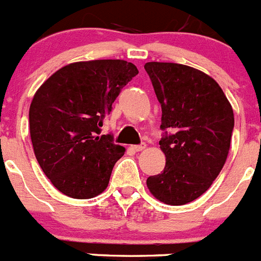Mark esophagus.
<instances>
[{"label": "esophagus", "instance_id": "34e87169", "mask_svg": "<svg viewBox=\"0 0 261 261\" xmlns=\"http://www.w3.org/2000/svg\"><path fill=\"white\" fill-rule=\"evenodd\" d=\"M145 147H146V144H144V142H142V144L135 145V146H132V149L135 151H142L145 149Z\"/></svg>", "mask_w": 261, "mask_h": 261}]
</instances>
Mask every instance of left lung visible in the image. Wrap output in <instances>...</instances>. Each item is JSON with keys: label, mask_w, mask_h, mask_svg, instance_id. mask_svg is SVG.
<instances>
[{"label": "left lung", "mask_w": 261, "mask_h": 261, "mask_svg": "<svg viewBox=\"0 0 261 261\" xmlns=\"http://www.w3.org/2000/svg\"><path fill=\"white\" fill-rule=\"evenodd\" d=\"M145 70L162 107L159 145L166 155L163 171L147 177V188L159 201L184 205L206 192L225 165L231 105L220 85L195 68L153 61Z\"/></svg>", "instance_id": "1"}]
</instances>
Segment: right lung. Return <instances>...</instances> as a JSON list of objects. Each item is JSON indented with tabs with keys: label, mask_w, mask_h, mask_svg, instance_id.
Instances as JSON below:
<instances>
[{
	"label": "right lung",
	"mask_w": 261,
	"mask_h": 261,
	"mask_svg": "<svg viewBox=\"0 0 261 261\" xmlns=\"http://www.w3.org/2000/svg\"><path fill=\"white\" fill-rule=\"evenodd\" d=\"M132 62L94 60L59 69L39 87L30 106V135L41 170L60 192L91 199L107 188L124 155L112 135H100L103 120L129 81Z\"/></svg>",
	"instance_id": "add662e5"
}]
</instances>
